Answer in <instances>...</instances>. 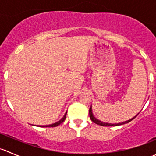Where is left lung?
<instances>
[{"mask_svg": "<svg viewBox=\"0 0 156 156\" xmlns=\"http://www.w3.org/2000/svg\"><path fill=\"white\" fill-rule=\"evenodd\" d=\"M89 114H90V118L91 121H92L93 122H94L95 124H97V125H101V126H118V125H124V124H126V123H128V122H130V121L133 120V119H135V118L137 116V115H136L135 117H133V119H130V120L128 121H126V122H122V123H118V124H108V123H105V122H102L101 121H99L98 119H96L95 117L94 116V115H93V112H92V108H91V106L90 108L89 109Z\"/></svg>", "mask_w": 156, "mask_h": 156, "instance_id": "left-lung-1", "label": "left lung"}]
</instances>
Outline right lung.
Wrapping results in <instances>:
<instances>
[{
  "label": "right lung",
  "mask_w": 156,
  "mask_h": 156,
  "mask_svg": "<svg viewBox=\"0 0 156 156\" xmlns=\"http://www.w3.org/2000/svg\"><path fill=\"white\" fill-rule=\"evenodd\" d=\"M66 118V113L65 115L63 116V118H62V119H61V120H59V122H56V123H54V124H52V125H45V126H40V127H56V126H58V125H60L61 123H62V122H63L64 121H65Z\"/></svg>",
  "instance_id": "1"
}]
</instances>
